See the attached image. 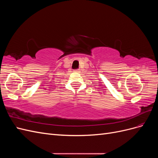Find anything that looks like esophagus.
Returning a JSON list of instances; mask_svg holds the SVG:
<instances>
[{"mask_svg":"<svg viewBox=\"0 0 158 158\" xmlns=\"http://www.w3.org/2000/svg\"><path fill=\"white\" fill-rule=\"evenodd\" d=\"M75 72H76V73H79V72H80V70H75Z\"/></svg>","mask_w":158,"mask_h":158,"instance_id":"1","label":"esophagus"}]
</instances>
